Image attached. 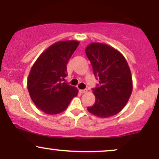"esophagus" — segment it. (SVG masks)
<instances>
[{
    "instance_id": "esophagus-1",
    "label": "esophagus",
    "mask_w": 159,
    "mask_h": 159,
    "mask_svg": "<svg viewBox=\"0 0 159 159\" xmlns=\"http://www.w3.org/2000/svg\"><path fill=\"white\" fill-rule=\"evenodd\" d=\"M79 91H80V93H84L87 92V90L84 89V90H80Z\"/></svg>"
}]
</instances>
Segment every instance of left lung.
Masks as SVG:
<instances>
[{"instance_id":"8db88e82","label":"left lung","mask_w":159,"mask_h":159,"mask_svg":"<svg viewBox=\"0 0 159 159\" xmlns=\"http://www.w3.org/2000/svg\"><path fill=\"white\" fill-rule=\"evenodd\" d=\"M96 79L97 87L93 89L96 102L87 107L91 114L107 118L123 110L132 92L130 69L123 54L102 43H91L85 49Z\"/></svg>"}]
</instances>
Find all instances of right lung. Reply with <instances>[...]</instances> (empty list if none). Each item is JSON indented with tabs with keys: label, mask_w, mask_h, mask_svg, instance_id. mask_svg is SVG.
Returning <instances> with one entry per match:
<instances>
[{
	"label": "right lung",
	"mask_w": 159,
	"mask_h": 159,
	"mask_svg": "<svg viewBox=\"0 0 159 159\" xmlns=\"http://www.w3.org/2000/svg\"><path fill=\"white\" fill-rule=\"evenodd\" d=\"M79 43L61 41L48 47L38 57L30 69L27 89L32 101L45 114L64 111L78 89L63 82L67 76L66 65Z\"/></svg>",
	"instance_id": "obj_1"
}]
</instances>
